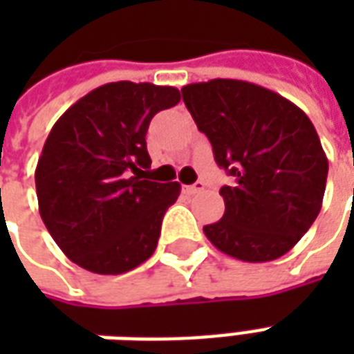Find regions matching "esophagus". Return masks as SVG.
I'll list each match as a JSON object with an SVG mask.
<instances>
[{
	"label": "esophagus",
	"mask_w": 354,
	"mask_h": 354,
	"mask_svg": "<svg viewBox=\"0 0 354 354\" xmlns=\"http://www.w3.org/2000/svg\"><path fill=\"white\" fill-rule=\"evenodd\" d=\"M205 189V184L203 182H195L193 185H185L184 187V192L187 193V195H195V193H201Z\"/></svg>",
	"instance_id": "obj_1"
}]
</instances>
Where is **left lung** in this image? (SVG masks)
I'll use <instances>...</instances> for the list:
<instances>
[{"instance_id":"1","label":"left lung","mask_w":354,"mask_h":354,"mask_svg":"<svg viewBox=\"0 0 354 354\" xmlns=\"http://www.w3.org/2000/svg\"><path fill=\"white\" fill-rule=\"evenodd\" d=\"M182 96L212 144L223 185L222 220L205 225L220 252L271 261L294 248L322 207L328 159L311 119L266 87L239 80L192 83Z\"/></svg>"}]
</instances>
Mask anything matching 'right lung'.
<instances>
[{
    "label": "right lung",
    "mask_w": 354,
    "mask_h": 354,
    "mask_svg": "<svg viewBox=\"0 0 354 354\" xmlns=\"http://www.w3.org/2000/svg\"><path fill=\"white\" fill-rule=\"evenodd\" d=\"M180 91L117 81L94 88L50 129L35 169L39 214L60 250L83 269L121 274L157 248L178 182L144 180L149 121Z\"/></svg>",
    "instance_id": "1"
}]
</instances>
